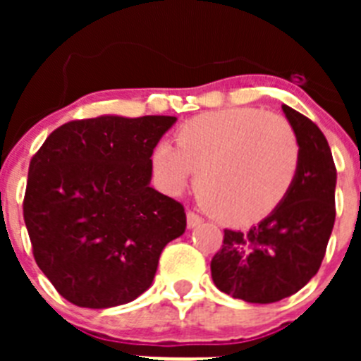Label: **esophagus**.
Instances as JSON below:
<instances>
[{
    "label": "esophagus",
    "instance_id": "obj_1",
    "mask_svg": "<svg viewBox=\"0 0 361 361\" xmlns=\"http://www.w3.org/2000/svg\"><path fill=\"white\" fill-rule=\"evenodd\" d=\"M186 222H188V228L190 229H195L202 224V219L199 215H195L193 212H188L186 213Z\"/></svg>",
    "mask_w": 361,
    "mask_h": 361
}]
</instances>
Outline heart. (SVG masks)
<instances>
[{
  "label": "heart",
  "instance_id": "obj_1",
  "mask_svg": "<svg viewBox=\"0 0 361 361\" xmlns=\"http://www.w3.org/2000/svg\"><path fill=\"white\" fill-rule=\"evenodd\" d=\"M155 178L180 193L197 171V191L228 224H253L286 200L300 166L295 130L258 108L208 111L184 124L177 146L162 141L152 155Z\"/></svg>",
  "mask_w": 361,
  "mask_h": 361
}]
</instances>
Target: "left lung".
<instances>
[{
    "mask_svg": "<svg viewBox=\"0 0 361 361\" xmlns=\"http://www.w3.org/2000/svg\"><path fill=\"white\" fill-rule=\"evenodd\" d=\"M300 146L295 184L275 212L250 231L224 229L212 260L216 288L250 304L295 295L317 275L334 226L336 168L327 139L307 117L282 104Z\"/></svg>",
    "mask_w": 361,
    "mask_h": 361,
    "instance_id": "8db88e82",
    "label": "left lung"
}]
</instances>
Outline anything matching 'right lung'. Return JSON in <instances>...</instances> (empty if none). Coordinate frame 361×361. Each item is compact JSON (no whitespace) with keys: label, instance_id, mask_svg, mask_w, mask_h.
Listing matches in <instances>:
<instances>
[{"label":"right lung","instance_id":"1","mask_svg":"<svg viewBox=\"0 0 361 361\" xmlns=\"http://www.w3.org/2000/svg\"><path fill=\"white\" fill-rule=\"evenodd\" d=\"M170 116H99L54 130L28 168L23 202L34 258L79 307L128 304L152 286L166 244L186 229L183 204L149 186Z\"/></svg>","mask_w":361,"mask_h":361}]
</instances>
